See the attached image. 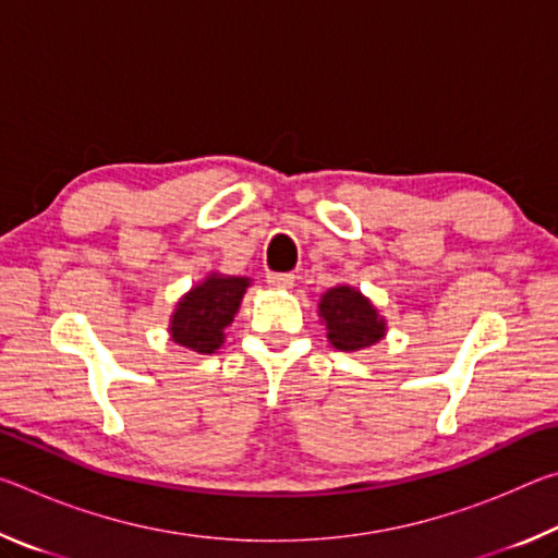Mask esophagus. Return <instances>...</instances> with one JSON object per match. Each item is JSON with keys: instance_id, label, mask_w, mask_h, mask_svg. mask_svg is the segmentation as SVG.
<instances>
[{"instance_id": "obj_1", "label": "esophagus", "mask_w": 558, "mask_h": 558, "mask_svg": "<svg viewBox=\"0 0 558 558\" xmlns=\"http://www.w3.org/2000/svg\"><path fill=\"white\" fill-rule=\"evenodd\" d=\"M268 286L288 290L295 286V276H292V272H268Z\"/></svg>"}]
</instances>
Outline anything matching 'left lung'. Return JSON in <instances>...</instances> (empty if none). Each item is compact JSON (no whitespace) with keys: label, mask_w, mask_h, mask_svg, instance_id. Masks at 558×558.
Wrapping results in <instances>:
<instances>
[{"label":"left lung","mask_w":558,"mask_h":558,"mask_svg":"<svg viewBox=\"0 0 558 558\" xmlns=\"http://www.w3.org/2000/svg\"><path fill=\"white\" fill-rule=\"evenodd\" d=\"M319 317L327 327V337L342 352L372 347L384 337V319L376 315L372 302L362 292L337 286L319 300Z\"/></svg>","instance_id":"1"}]
</instances>
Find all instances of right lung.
Instances as JSON below:
<instances>
[{
  "mask_svg": "<svg viewBox=\"0 0 558 558\" xmlns=\"http://www.w3.org/2000/svg\"><path fill=\"white\" fill-rule=\"evenodd\" d=\"M245 288H248V278L211 276L186 292L179 300L172 327H169L174 342L199 354H211L214 349H219L226 327L239 313Z\"/></svg>",
  "mask_w": 558,
  "mask_h": 558,
  "instance_id": "obj_1",
  "label": "right lung"
}]
</instances>
